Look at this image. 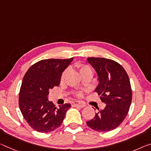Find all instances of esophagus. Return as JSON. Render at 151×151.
Masks as SVG:
<instances>
[{"label":"esophagus","mask_w":151,"mask_h":151,"mask_svg":"<svg viewBox=\"0 0 151 151\" xmlns=\"http://www.w3.org/2000/svg\"><path fill=\"white\" fill-rule=\"evenodd\" d=\"M72 106L73 107H84L85 106V104L83 103L78 102V101H73L72 102Z\"/></svg>","instance_id":"1"}]
</instances>
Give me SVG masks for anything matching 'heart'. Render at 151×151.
<instances>
[{"label":"heart","mask_w":151,"mask_h":151,"mask_svg":"<svg viewBox=\"0 0 151 151\" xmlns=\"http://www.w3.org/2000/svg\"><path fill=\"white\" fill-rule=\"evenodd\" d=\"M76 66H77V68L79 69V71L81 75H83V74L87 73V72H88V71L91 72V69L90 67L88 65H87V64L78 63L76 64ZM67 72H68V69H66V70H64L63 71V73H62L61 77H60L61 81H63L64 80V78H65V76L67 74ZM76 95L78 97H81L83 95V94L81 92H77L76 93Z\"/></svg>","instance_id":"1"}]
</instances>
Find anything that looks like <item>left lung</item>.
Returning a JSON list of instances; mask_svg holds the SVG:
<instances>
[{
  "instance_id": "obj_1",
  "label": "left lung",
  "mask_w": 151,
  "mask_h": 151,
  "mask_svg": "<svg viewBox=\"0 0 151 151\" xmlns=\"http://www.w3.org/2000/svg\"><path fill=\"white\" fill-rule=\"evenodd\" d=\"M97 71L99 83L95 91L106 104L93 119L87 122L88 127L98 132H109L122 123L129 111L132 92L128 75L123 66L111 59L88 58Z\"/></svg>"
}]
</instances>
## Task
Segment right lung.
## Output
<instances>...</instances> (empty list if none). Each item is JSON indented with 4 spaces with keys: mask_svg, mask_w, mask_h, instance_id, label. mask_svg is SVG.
I'll list each match as a JSON object with an SVG mask.
<instances>
[{
    "mask_svg": "<svg viewBox=\"0 0 151 151\" xmlns=\"http://www.w3.org/2000/svg\"><path fill=\"white\" fill-rule=\"evenodd\" d=\"M73 60H42L26 72L21 84L19 106L24 119L33 130L50 132L58 128L71 105L65 104L59 107L49 101V91L57 87L64 69Z\"/></svg>",
    "mask_w": 151,
    "mask_h": 151,
    "instance_id": "1",
    "label": "right lung"
}]
</instances>
